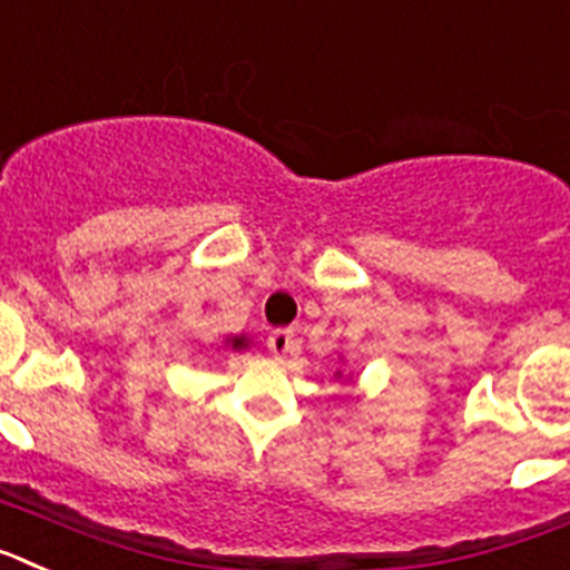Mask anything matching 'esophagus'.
Wrapping results in <instances>:
<instances>
[{
    "mask_svg": "<svg viewBox=\"0 0 570 570\" xmlns=\"http://www.w3.org/2000/svg\"><path fill=\"white\" fill-rule=\"evenodd\" d=\"M292 346H295V338H292V330H275L269 335V353L275 358H286L292 353Z\"/></svg>",
    "mask_w": 570,
    "mask_h": 570,
    "instance_id": "1",
    "label": "esophagus"
}]
</instances>
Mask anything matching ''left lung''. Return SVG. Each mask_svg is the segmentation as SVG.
<instances>
[{
  "label": "left lung",
  "mask_w": 570,
  "mask_h": 570,
  "mask_svg": "<svg viewBox=\"0 0 570 570\" xmlns=\"http://www.w3.org/2000/svg\"><path fill=\"white\" fill-rule=\"evenodd\" d=\"M353 379V373H346V370H335V381H350Z\"/></svg>",
  "instance_id": "8db88e82"
}]
</instances>
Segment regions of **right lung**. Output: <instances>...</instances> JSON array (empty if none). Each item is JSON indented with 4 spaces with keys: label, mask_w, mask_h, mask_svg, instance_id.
Instances as JSON below:
<instances>
[{
    "label": "right lung",
    "mask_w": 570,
    "mask_h": 570,
    "mask_svg": "<svg viewBox=\"0 0 570 570\" xmlns=\"http://www.w3.org/2000/svg\"><path fill=\"white\" fill-rule=\"evenodd\" d=\"M224 346H232L235 353H240V350H249L252 338H249V335H229V338L224 341Z\"/></svg>",
    "instance_id": "add662e5"
}]
</instances>
